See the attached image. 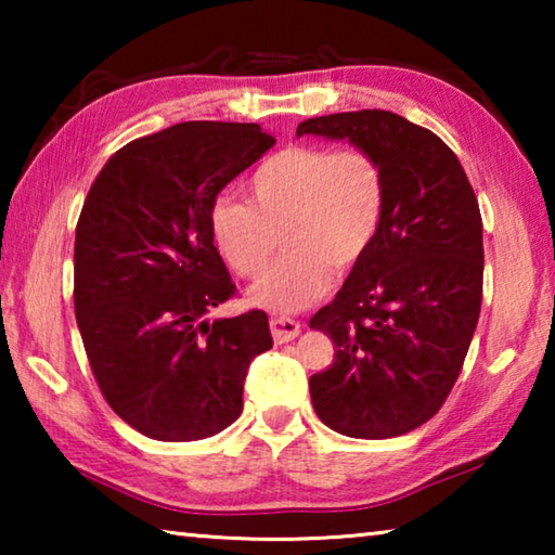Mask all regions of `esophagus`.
<instances>
[{"label": "esophagus", "mask_w": 555, "mask_h": 555, "mask_svg": "<svg viewBox=\"0 0 555 555\" xmlns=\"http://www.w3.org/2000/svg\"><path fill=\"white\" fill-rule=\"evenodd\" d=\"M271 327V335H274L276 343H288L294 340V337L300 333V325L294 318H284V315H274L269 321Z\"/></svg>", "instance_id": "1"}]
</instances>
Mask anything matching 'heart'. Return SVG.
Segmentation results:
<instances>
[{
	"mask_svg": "<svg viewBox=\"0 0 555 555\" xmlns=\"http://www.w3.org/2000/svg\"><path fill=\"white\" fill-rule=\"evenodd\" d=\"M249 198L220 195L210 205V234L234 274L257 279L251 304L300 311L333 284V267L350 269L377 240L387 210V178L364 149L286 146L249 176Z\"/></svg>",
	"mask_w": 555,
	"mask_h": 555,
	"instance_id": "b5f03b06",
	"label": "heart"
}]
</instances>
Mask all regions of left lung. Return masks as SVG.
<instances>
[{"label": "left lung", "mask_w": 555, "mask_h": 555, "mask_svg": "<svg viewBox=\"0 0 555 555\" xmlns=\"http://www.w3.org/2000/svg\"><path fill=\"white\" fill-rule=\"evenodd\" d=\"M298 137L345 139L387 178L377 240L333 304L311 318L335 345L308 382L318 418L350 438H393L426 424L463 370L482 306V218L450 146L387 109L300 121Z\"/></svg>", "instance_id": "1"}]
</instances>
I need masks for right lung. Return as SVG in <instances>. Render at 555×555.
Listing matches in <instances>:
<instances>
[{
  "instance_id": "add662e5",
  "label": "right lung",
  "mask_w": 555,
  "mask_h": 555,
  "mask_svg": "<svg viewBox=\"0 0 555 555\" xmlns=\"http://www.w3.org/2000/svg\"><path fill=\"white\" fill-rule=\"evenodd\" d=\"M276 139L259 125L181 121L102 166L75 228V321L112 411L154 440L220 434L242 413L264 311L205 321L234 296L210 205Z\"/></svg>"
}]
</instances>
